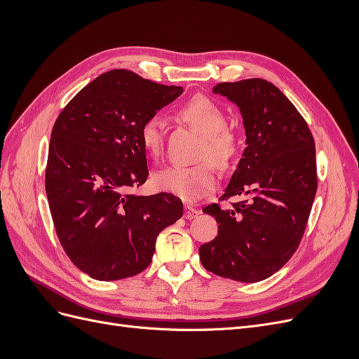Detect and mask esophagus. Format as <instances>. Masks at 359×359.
<instances>
[{
  "instance_id": "esophagus-1",
  "label": "esophagus",
  "mask_w": 359,
  "mask_h": 359,
  "mask_svg": "<svg viewBox=\"0 0 359 359\" xmlns=\"http://www.w3.org/2000/svg\"><path fill=\"white\" fill-rule=\"evenodd\" d=\"M199 214H201V211L194 208V206H191V205H186V206H184V217H186L187 220L194 219V217H198Z\"/></svg>"
}]
</instances>
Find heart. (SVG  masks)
Returning <instances> with one entry per match:
<instances>
[{
    "label": "heart",
    "instance_id": "b5f03b06",
    "mask_svg": "<svg viewBox=\"0 0 359 359\" xmlns=\"http://www.w3.org/2000/svg\"><path fill=\"white\" fill-rule=\"evenodd\" d=\"M181 118L203 137L199 160H210L226 168L238 153L236 135L226 127V115L217 104L198 95L180 109ZM165 139V121L157 114L149 115L140 126V140L149 154L158 156ZM156 186L186 201H196L214 190L217 178L208 161L196 166H170L156 173Z\"/></svg>",
    "mask_w": 359,
    "mask_h": 359
}]
</instances>
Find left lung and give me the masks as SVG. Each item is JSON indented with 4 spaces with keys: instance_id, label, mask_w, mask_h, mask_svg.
Here are the masks:
<instances>
[{
    "instance_id": "left-lung-1",
    "label": "left lung",
    "mask_w": 359,
    "mask_h": 359,
    "mask_svg": "<svg viewBox=\"0 0 359 359\" xmlns=\"http://www.w3.org/2000/svg\"><path fill=\"white\" fill-rule=\"evenodd\" d=\"M240 107L245 149L222 201L205 206L219 233L199 247L211 273L243 283L265 280L283 266L302 240L318 190L316 148L306 119L265 79L222 82L212 88Z\"/></svg>"
}]
</instances>
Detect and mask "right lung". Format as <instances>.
<instances>
[{
	"instance_id": "1",
	"label": "right lung",
	"mask_w": 359,
	"mask_h": 359,
	"mask_svg": "<svg viewBox=\"0 0 359 359\" xmlns=\"http://www.w3.org/2000/svg\"><path fill=\"white\" fill-rule=\"evenodd\" d=\"M181 93L111 70L83 86L53 124L45 178L53 226L72 262L95 280L142 273L158 233L181 219L182 202L170 193H128L148 178L140 126Z\"/></svg>"
}]
</instances>
